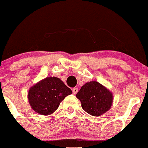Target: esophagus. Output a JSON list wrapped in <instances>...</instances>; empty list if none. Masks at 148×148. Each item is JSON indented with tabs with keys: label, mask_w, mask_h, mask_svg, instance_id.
<instances>
[{
	"label": "esophagus",
	"mask_w": 148,
	"mask_h": 148,
	"mask_svg": "<svg viewBox=\"0 0 148 148\" xmlns=\"http://www.w3.org/2000/svg\"><path fill=\"white\" fill-rule=\"evenodd\" d=\"M72 92H73V94L76 95V94H77V92H78V88H76V87L73 88V89H72Z\"/></svg>",
	"instance_id": "1"
}]
</instances>
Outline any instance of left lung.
<instances>
[{
  "label": "left lung",
  "mask_w": 148,
  "mask_h": 148,
  "mask_svg": "<svg viewBox=\"0 0 148 148\" xmlns=\"http://www.w3.org/2000/svg\"><path fill=\"white\" fill-rule=\"evenodd\" d=\"M83 110L95 117L107 112L112 104V94L97 82H90L82 86L76 95Z\"/></svg>",
  "instance_id": "1"
}]
</instances>
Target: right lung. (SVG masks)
<instances>
[{
	"mask_svg": "<svg viewBox=\"0 0 148 148\" xmlns=\"http://www.w3.org/2000/svg\"><path fill=\"white\" fill-rule=\"evenodd\" d=\"M71 93V89L59 78L47 77L29 89L28 98L34 111L47 115L57 110L60 102Z\"/></svg>",
	"mask_w": 148,
	"mask_h": 148,
	"instance_id": "add662e5",
	"label": "right lung"
}]
</instances>
